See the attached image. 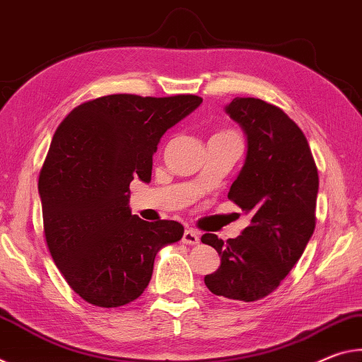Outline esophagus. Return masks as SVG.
I'll return each mask as SVG.
<instances>
[{"label": "esophagus", "instance_id": "esophagus-1", "mask_svg": "<svg viewBox=\"0 0 362 362\" xmlns=\"http://www.w3.org/2000/svg\"><path fill=\"white\" fill-rule=\"evenodd\" d=\"M200 242V234L192 228H187L182 234V244L186 245H197Z\"/></svg>", "mask_w": 362, "mask_h": 362}]
</instances>
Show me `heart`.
<instances>
[{"instance_id": "obj_1", "label": "heart", "mask_w": 362, "mask_h": 362, "mask_svg": "<svg viewBox=\"0 0 362 362\" xmlns=\"http://www.w3.org/2000/svg\"><path fill=\"white\" fill-rule=\"evenodd\" d=\"M218 134H234V133H230V132H221V133H218Z\"/></svg>"}]
</instances>
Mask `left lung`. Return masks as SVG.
Here are the masks:
<instances>
[{
  "mask_svg": "<svg viewBox=\"0 0 362 362\" xmlns=\"http://www.w3.org/2000/svg\"><path fill=\"white\" fill-rule=\"evenodd\" d=\"M226 112L244 129L248 146L228 197L250 215V226L226 242L202 235L221 257L205 286L218 297L257 301L279 287L315 233L319 176L303 132L282 109L235 98Z\"/></svg>",
  "mask_w": 362,
  "mask_h": 362,
  "instance_id": "1",
  "label": "left lung"
}]
</instances>
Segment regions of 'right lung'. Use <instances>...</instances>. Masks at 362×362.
I'll list each match as a JSON object with an SVG mask.
<instances>
[{
	"mask_svg": "<svg viewBox=\"0 0 362 362\" xmlns=\"http://www.w3.org/2000/svg\"><path fill=\"white\" fill-rule=\"evenodd\" d=\"M200 103L194 94H110L80 104L57 127L38 180L45 237L88 303L118 308L138 298L157 252L182 237L177 221L132 215L129 182L151 181L160 138Z\"/></svg>",
	"mask_w": 362,
	"mask_h": 362,
	"instance_id": "1",
	"label": "right lung"
}]
</instances>
